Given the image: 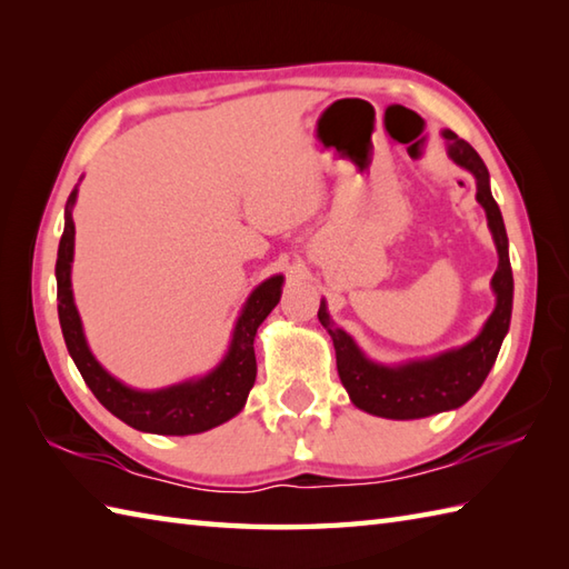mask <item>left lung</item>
<instances>
[{
  "label": "left lung",
  "mask_w": 569,
  "mask_h": 569,
  "mask_svg": "<svg viewBox=\"0 0 569 569\" xmlns=\"http://www.w3.org/2000/svg\"><path fill=\"white\" fill-rule=\"evenodd\" d=\"M442 137L447 139V151H450L452 161L467 168L477 178V200L487 210L491 234L499 249V269L491 278L493 293H497V308H493L491 318L487 320L477 340H471L462 349H452V352L435 359L410 361V365L389 369L365 359V355L352 342V337L335 328L328 310L320 306L318 320L335 342L337 371H340L342 386L349 398H352V403L371 416L413 420L467 403L479 391V386L485 383L493 361H497L503 337L509 332L513 306L509 237H506L499 204L489 190V171L485 161L479 159V153L465 139H459L455 131L445 129Z\"/></svg>",
  "instance_id": "1"
}]
</instances>
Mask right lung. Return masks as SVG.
Segmentation results:
<instances>
[{
  "instance_id": "1",
  "label": "right lung",
  "mask_w": 569,
  "mask_h": 569,
  "mask_svg": "<svg viewBox=\"0 0 569 569\" xmlns=\"http://www.w3.org/2000/svg\"><path fill=\"white\" fill-rule=\"evenodd\" d=\"M72 204L76 190L70 192L66 204V229L60 237L56 278H58V318L68 352L90 386L94 398L114 413L127 426L156 432V435H196L237 416L247 403V396L257 381V355H253V337L266 316L276 308L281 298L283 276H273L263 281L247 300V308L234 328L232 347L224 361L200 381H188L161 391H134L127 389L107 373L90 355L88 342L82 337L80 316L72 303L70 291V263L72 244H76V224H72Z\"/></svg>"
}]
</instances>
